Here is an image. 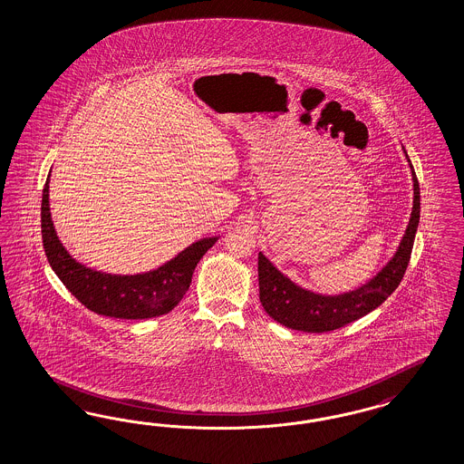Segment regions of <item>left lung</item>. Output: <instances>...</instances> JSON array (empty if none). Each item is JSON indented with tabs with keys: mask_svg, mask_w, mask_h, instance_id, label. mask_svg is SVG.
I'll use <instances>...</instances> for the list:
<instances>
[{
	"mask_svg": "<svg viewBox=\"0 0 464 464\" xmlns=\"http://www.w3.org/2000/svg\"><path fill=\"white\" fill-rule=\"evenodd\" d=\"M405 156L410 163L407 151ZM410 169L413 180V208L405 235L392 260L361 287L335 295L313 293L285 277L264 253H258L260 303L270 318L293 330L324 334L362 318L393 295L405 276L420 221V187L411 163Z\"/></svg>",
	"mask_w": 464,
	"mask_h": 464,
	"instance_id": "1",
	"label": "left lung"
}]
</instances>
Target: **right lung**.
<instances>
[{"instance_id": "add662e5", "label": "right lung", "mask_w": 464, "mask_h": 464, "mask_svg": "<svg viewBox=\"0 0 464 464\" xmlns=\"http://www.w3.org/2000/svg\"><path fill=\"white\" fill-rule=\"evenodd\" d=\"M49 177L41 208L44 250L51 267L71 295L90 311L121 320L161 316L182 301L198 260L219 237L198 239L161 267L144 274L115 276L88 268L76 262L57 238L49 208Z\"/></svg>"}]
</instances>
